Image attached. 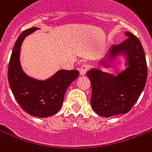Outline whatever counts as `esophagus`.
I'll list each match as a JSON object with an SVG mask.
<instances>
[{"instance_id":"esophagus-1","label":"esophagus","mask_w":152,"mask_h":152,"mask_svg":"<svg viewBox=\"0 0 152 152\" xmlns=\"http://www.w3.org/2000/svg\"><path fill=\"white\" fill-rule=\"evenodd\" d=\"M89 69H90V65L88 64H83V65H82L80 69V75H85L86 72L89 70Z\"/></svg>"}]
</instances>
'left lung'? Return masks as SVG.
Masks as SVG:
<instances>
[{"label":"left lung","mask_w":152,"mask_h":152,"mask_svg":"<svg viewBox=\"0 0 152 152\" xmlns=\"http://www.w3.org/2000/svg\"><path fill=\"white\" fill-rule=\"evenodd\" d=\"M124 41L113 45L111 56L124 53L129 67L117 76L91 69L87 72L91 81V104L101 116L111 117L127 113L136 103L144 88L148 76L146 58L142 44L136 36L126 32Z\"/></svg>","instance_id":"left-lung-1"}]
</instances>
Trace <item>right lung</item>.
<instances>
[{"label": "right lung", "instance_id": "1", "mask_svg": "<svg viewBox=\"0 0 152 152\" xmlns=\"http://www.w3.org/2000/svg\"><path fill=\"white\" fill-rule=\"evenodd\" d=\"M38 28L32 27L21 33L16 40L8 64L10 88L18 104L28 114L45 118L58 112L71 83L79 76L77 70H60L44 81L27 76L21 69L19 53L25 37Z\"/></svg>", "mask_w": 152, "mask_h": 152}]
</instances>
